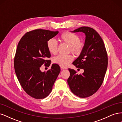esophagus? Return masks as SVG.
Listing matches in <instances>:
<instances>
[{
	"label": "esophagus",
	"instance_id": "esophagus-1",
	"mask_svg": "<svg viewBox=\"0 0 122 122\" xmlns=\"http://www.w3.org/2000/svg\"><path fill=\"white\" fill-rule=\"evenodd\" d=\"M61 70H64V69H67V68H66V67H61Z\"/></svg>",
	"mask_w": 122,
	"mask_h": 122
}]
</instances>
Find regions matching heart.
Instances as JSON below:
<instances>
[{
	"instance_id": "b5f03b06",
	"label": "heart",
	"mask_w": 122,
	"mask_h": 122,
	"mask_svg": "<svg viewBox=\"0 0 122 122\" xmlns=\"http://www.w3.org/2000/svg\"><path fill=\"white\" fill-rule=\"evenodd\" d=\"M60 39L62 43L69 46V52H71L76 55H79L81 53L84 45L83 43L80 41V38L78 35L70 31H65L61 35ZM46 47L50 54L55 55L57 53L58 45L54 39H50L48 40ZM73 58L71 54L58 55L53 58V62L61 67H65L73 60Z\"/></svg>"
}]
</instances>
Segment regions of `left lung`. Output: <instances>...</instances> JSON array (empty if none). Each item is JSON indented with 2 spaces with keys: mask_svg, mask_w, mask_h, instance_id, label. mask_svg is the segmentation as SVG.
I'll return each mask as SVG.
<instances>
[{
  "mask_svg": "<svg viewBox=\"0 0 122 122\" xmlns=\"http://www.w3.org/2000/svg\"><path fill=\"white\" fill-rule=\"evenodd\" d=\"M79 31L84 33L86 40L81 53L73 64L83 69L84 72L78 75L74 70L69 69L70 75L67 81L74 94L86 98L95 94L102 85L107 68L108 57L103 41L94 29L83 26L73 32Z\"/></svg>",
  "mask_w": 122,
  "mask_h": 122,
  "instance_id": "1",
  "label": "left lung"
}]
</instances>
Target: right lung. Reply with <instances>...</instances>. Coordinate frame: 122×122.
Segmentation results:
<instances>
[{"label": "right lung", "instance_id": "1", "mask_svg": "<svg viewBox=\"0 0 122 122\" xmlns=\"http://www.w3.org/2000/svg\"><path fill=\"white\" fill-rule=\"evenodd\" d=\"M58 31L35 29L27 32L18 44L14 57V68L17 78L24 91L30 97L44 99L51 92L53 84L61 71L57 64L42 72L44 64L49 67L50 53L48 51L47 41L58 34Z\"/></svg>", "mask_w": 122, "mask_h": 122}]
</instances>
